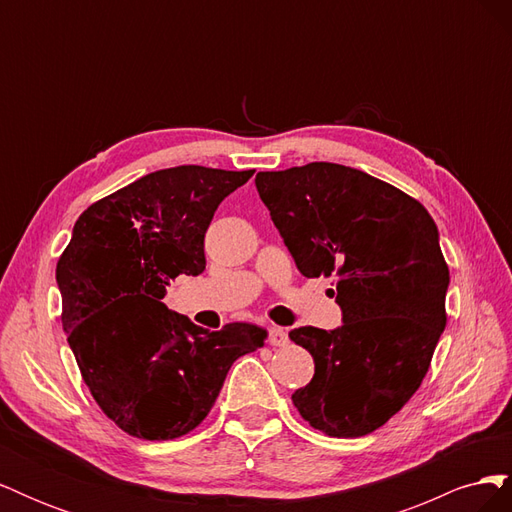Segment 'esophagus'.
I'll return each mask as SVG.
<instances>
[{
	"mask_svg": "<svg viewBox=\"0 0 512 512\" xmlns=\"http://www.w3.org/2000/svg\"><path fill=\"white\" fill-rule=\"evenodd\" d=\"M269 344L271 346H286L288 344V333L282 327H271L269 329Z\"/></svg>",
	"mask_w": 512,
	"mask_h": 512,
	"instance_id": "esophagus-1",
	"label": "esophagus"
}]
</instances>
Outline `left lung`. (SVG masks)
<instances>
[{
	"instance_id": "8db88e82",
	"label": "left lung",
	"mask_w": 512,
	"mask_h": 512,
	"mask_svg": "<svg viewBox=\"0 0 512 512\" xmlns=\"http://www.w3.org/2000/svg\"><path fill=\"white\" fill-rule=\"evenodd\" d=\"M256 190L297 269L333 277L342 309L333 331H290L316 365L294 406L327 436H365L416 393L446 327L438 226L418 200L342 164L258 173Z\"/></svg>"
}]
</instances>
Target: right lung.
<instances>
[{
	"label": "right lung",
	"mask_w": 512,
	"mask_h": 512,
	"mask_svg": "<svg viewBox=\"0 0 512 512\" xmlns=\"http://www.w3.org/2000/svg\"><path fill=\"white\" fill-rule=\"evenodd\" d=\"M254 170L175 166L81 213L57 262L61 324L102 412L134 438L173 440L203 423L230 365L267 331L198 327L162 303L177 275L205 271V232Z\"/></svg>",
	"instance_id": "right-lung-1"
}]
</instances>
